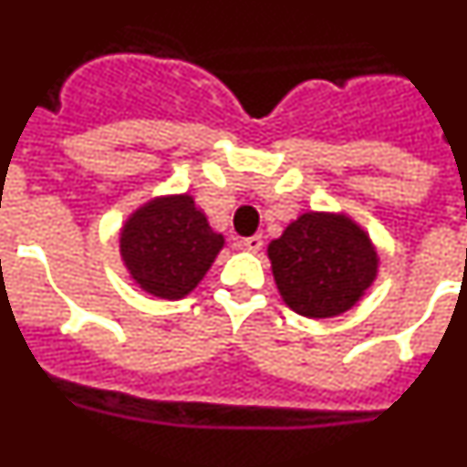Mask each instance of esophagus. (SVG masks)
<instances>
[{
	"label": "esophagus",
	"mask_w": 467,
	"mask_h": 467,
	"mask_svg": "<svg viewBox=\"0 0 467 467\" xmlns=\"http://www.w3.org/2000/svg\"><path fill=\"white\" fill-rule=\"evenodd\" d=\"M241 245L245 247V250H250V253H259V250H262V245H264V238H262V234H254V236H247V238H243V241H241Z\"/></svg>",
	"instance_id": "1"
}]
</instances>
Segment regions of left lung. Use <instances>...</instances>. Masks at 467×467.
Here are the masks:
<instances>
[{"label":"left lung","instance_id":"obj_1","mask_svg":"<svg viewBox=\"0 0 467 467\" xmlns=\"http://www.w3.org/2000/svg\"><path fill=\"white\" fill-rule=\"evenodd\" d=\"M266 253L285 304L316 320L350 311L379 274L372 238L344 213L299 214Z\"/></svg>","mask_w":467,"mask_h":467}]
</instances>
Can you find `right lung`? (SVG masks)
<instances>
[{
    "label": "right lung",
    "instance_id": "right-lung-1",
    "mask_svg": "<svg viewBox=\"0 0 467 467\" xmlns=\"http://www.w3.org/2000/svg\"><path fill=\"white\" fill-rule=\"evenodd\" d=\"M224 236L189 193L156 196L128 214L119 234L121 262L135 285L159 299H182L203 280Z\"/></svg>",
    "mask_w": 467,
    "mask_h": 467
}]
</instances>
